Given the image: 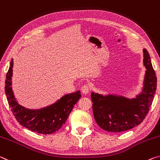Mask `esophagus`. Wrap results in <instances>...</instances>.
<instances>
[{"instance_id": "esophagus-1", "label": "esophagus", "mask_w": 160, "mask_h": 160, "mask_svg": "<svg viewBox=\"0 0 160 160\" xmlns=\"http://www.w3.org/2000/svg\"><path fill=\"white\" fill-rule=\"evenodd\" d=\"M81 90H82V92L83 94H87L89 93L90 87L88 85H83L82 87V88H81Z\"/></svg>"}]
</instances>
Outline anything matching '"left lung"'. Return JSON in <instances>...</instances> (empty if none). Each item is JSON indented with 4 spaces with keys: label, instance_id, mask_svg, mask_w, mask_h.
<instances>
[{
    "label": "left lung",
    "instance_id": "obj_1",
    "mask_svg": "<svg viewBox=\"0 0 160 160\" xmlns=\"http://www.w3.org/2000/svg\"><path fill=\"white\" fill-rule=\"evenodd\" d=\"M143 64L147 70L143 87L136 98L92 92L93 112L96 122L104 130L126 131L140 125L150 111L157 89V77L148 50L143 49Z\"/></svg>",
    "mask_w": 160,
    "mask_h": 160
}]
</instances>
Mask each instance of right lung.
<instances>
[{
  "instance_id": "right-lung-1",
  "label": "right lung",
  "mask_w": 160,
  "mask_h": 160,
  "mask_svg": "<svg viewBox=\"0 0 160 160\" xmlns=\"http://www.w3.org/2000/svg\"><path fill=\"white\" fill-rule=\"evenodd\" d=\"M13 60H11L6 79L5 91L12 112L19 123L31 131L49 135L66 122L74 105L81 97L80 91L66 94L55 103L40 109H28L18 103L12 89Z\"/></svg>"
}]
</instances>
